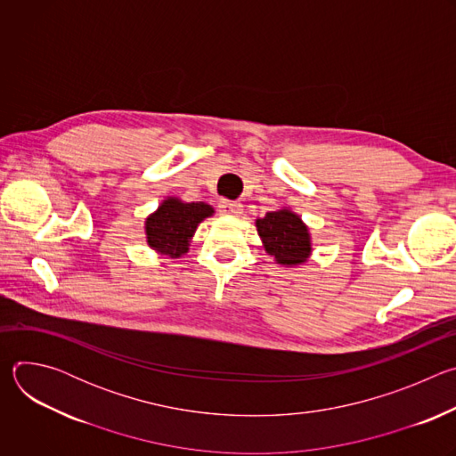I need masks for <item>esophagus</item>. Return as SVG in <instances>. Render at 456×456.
Segmentation results:
<instances>
[{
  "label": "esophagus",
  "instance_id": "esophagus-1",
  "mask_svg": "<svg viewBox=\"0 0 456 456\" xmlns=\"http://www.w3.org/2000/svg\"><path fill=\"white\" fill-rule=\"evenodd\" d=\"M220 213L225 216H240L243 213V206L240 202H229V200H222L220 202Z\"/></svg>",
  "mask_w": 456,
  "mask_h": 456
}]
</instances>
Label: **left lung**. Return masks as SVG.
<instances>
[{
    "mask_svg": "<svg viewBox=\"0 0 456 456\" xmlns=\"http://www.w3.org/2000/svg\"><path fill=\"white\" fill-rule=\"evenodd\" d=\"M256 229L264 248L281 267H299L312 256V236L308 225L290 208H281L256 218Z\"/></svg>",
    "mask_w": 456,
    "mask_h": 456,
    "instance_id": "obj_1",
    "label": "left lung"
}]
</instances>
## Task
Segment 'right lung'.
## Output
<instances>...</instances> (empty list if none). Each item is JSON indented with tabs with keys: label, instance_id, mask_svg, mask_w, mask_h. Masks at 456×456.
<instances>
[{
	"label": "right lung",
	"instance_id": "1",
	"mask_svg": "<svg viewBox=\"0 0 456 456\" xmlns=\"http://www.w3.org/2000/svg\"><path fill=\"white\" fill-rule=\"evenodd\" d=\"M213 215L215 209L206 202H183L167 197L144 222L146 241L160 256L182 257L199 225Z\"/></svg>",
	"mask_w": 456,
	"mask_h": 456
}]
</instances>
